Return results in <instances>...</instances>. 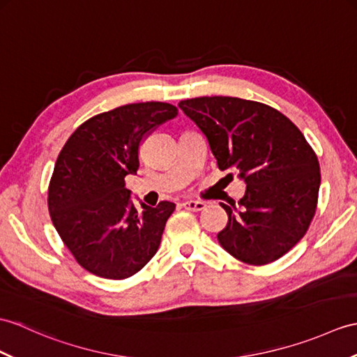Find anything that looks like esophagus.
<instances>
[{
	"mask_svg": "<svg viewBox=\"0 0 357 357\" xmlns=\"http://www.w3.org/2000/svg\"><path fill=\"white\" fill-rule=\"evenodd\" d=\"M181 205L188 211H202L205 208V202H201V201H185Z\"/></svg>",
	"mask_w": 357,
	"mask_h": 357,
	"instance_id": "34e87169",
	"label": "esophagus"
}]
</instances>
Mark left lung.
<instances>
[{"mask_svg":"<svg viewBox=\"0 0 357 357\" xmlns=\"http://www.w3.org/2000/svg\"><path fill=\"white\" fill-rule=\"evenodd\" d=\"M208 139L220 170H234L245 196L220 204L228 223L220 246L248 264L275 261L300 242L317 211L319 162L301 130L273 107L237 97L178 105Z\"/></svg>","mask_w":357,"mask_h":357,"instance_id":"obj_1","label":"left lung"}]
</instances>
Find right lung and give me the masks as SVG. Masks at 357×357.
<instances>
[{"label": "right lung", "mask_w": 357, "mask_h": 357, "mask_svg": "<svg viewBox=\"0 0 357 357\" xmlns=\"http://www.w3.org/2000/svg\"><path fill=\"white\" fill-rule=\"evenodd\" d=\"M178 115L162 102L132 103L86 120L74 130L54 164L48 187L53 225L82 268L123 280L156 254L175 204L132 202L126 175L139 167L143 138Z\"/></svg>", "instance_id": "right-lung-1"}]
</instances>
